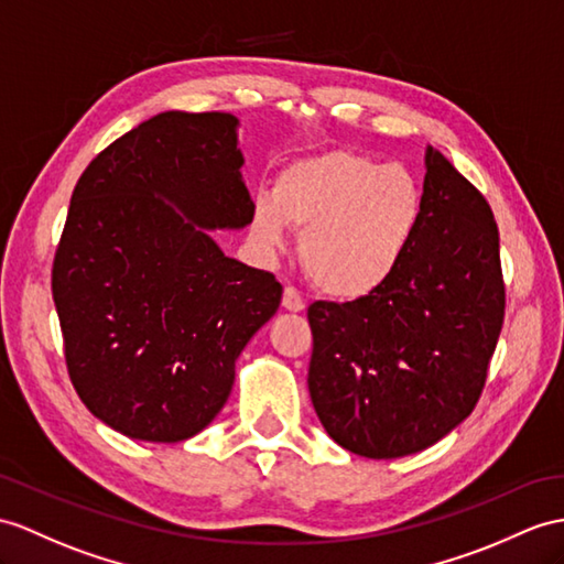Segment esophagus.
Wrapping results in <instances>:
<instances>
[{"label":"esophagus","instance_id":"1","mask_svg":"<svg viewBox=\"0 0 564 564\" xmlns=\"http://www.w3.org/2000/svg\"><path fill=\"white\" fill-rule=\"evenodd\" d=\"M282 306L286 311H304V299L294 290V286H284V294H282Z\"/></svg>","mask_w":564,"mask_h":564}]
</instances>
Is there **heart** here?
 I'll list each match as a JSON object with an SVG mask.
<instances>
[{
	"mask_svg": "<svg viewBox=\"0 0 564 564\" xmlns=\"http://www.w3.org/2000/svg\"><path fill=\"white\" fill-rule=\"evenodd\" d=\"M423 191L402 164L329 150L284 167L274 194L253 203L251 229L265 249H282L301 231V263L333 299H361L386 284L414 239Z\"/></svg>",
	"mask_w": 564,
	"mask_h": 564,
	"instance_id": "obj_1",
	"label": "heart"
}]
</instances>
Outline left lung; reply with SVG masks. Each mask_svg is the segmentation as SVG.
Returning a JSON list of instances; mask_svg holds the SVG:
<instances>
[{
    "instance_id": "obj_1",
    "label": "left lung",
    "mask_w": 564,
    "mask_h": 564,
    "mask_svg": "<svg viewBox=\"0 0 564 564\" xmlns=\"http://www.w3.org/2000/svg\"><path fill=\"white\" fill-rule=\"evenodd\" d=\"M505 321L500 235L484 194L429 148L423 213L392 278L308 306V392L337 445L414 455L471 414Z\"/></svg>"
}]
</instances>
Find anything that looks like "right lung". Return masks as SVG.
<instances>
[{
    "label": "right lung",
    "mask_w": 564,
    "mask_h": 564,
    "mask_svg": "<svg viewBox=\"0 0 564 564\" xmlns=\"http://www.w3.org/2000/svg\"><path fill=\"white\" fill-rule=\"evenodd\" d=\"M237 117L162 112L80 174L52 263L64 359L93 416L178 443L225 406L235 364L280 308L272 272L205 229L251 223Z\"/></svg>",
    "instance_id": "obj_1"
}]
</instances>
